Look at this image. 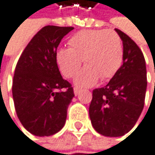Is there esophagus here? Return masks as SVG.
<instances>
[{
	"instance_id": "1",
	"label": "esophagus",
	"mask_w": 155,
	"mask_h": 155,
	"mask_svg": "<svg viewBox=\"0 0 155 155\" xmlns=\"http://www.w3.org/2000/svg\"><path fill=\"white\" fill-rule=\"evenodd\" d=\"M73 90H74V94H75V96L79 95V94H80V92H81V89H80V88H78V87H76V86L74 87Z\"/></svg>"
}]
</instances>
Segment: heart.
Here are the masks:
<instances>
[{"label": "heart", "instance_id": "obj_1", "mask_svg": "<svg viewBox=\"0 0 155 155\" xmlns=\"http://www.w3.org/2000/svg\"><path fill=\"white\" fill-rule=\"evenodd\" d=\"M70 48L57 53V62L62 74L72 78L78 73L82 62L86 66L76 78V84L90 86L112 78L124 60V46L120 35L111 29H85L69 40Z\"/></svg>", "mask_w": 155, "mask_h": 155}]
</instances>
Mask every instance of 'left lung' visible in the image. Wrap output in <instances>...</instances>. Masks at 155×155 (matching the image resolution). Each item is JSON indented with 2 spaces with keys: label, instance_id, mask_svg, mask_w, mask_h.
Returning a JSON list of instances; mask_svg holds the SVG:
<instances>
[{
  "label": "left lung",
  "instance_id": "left-lung-1",
  "mask_svg": "<svg viewBox=\"0 0 155 155\" xmlns=\"http://www.w3.org/2000/svg\"><path fill=\"white\" fill-rule=\"evenodd\" d=\"M123 41V65L107 85L93 90L89 116L97 132L121 137L136 124L144 107L147 71L140 48L126 33L115 28Z\"/></svg>",
  "mask_w": 155,
  "mask_h": 155
}]
</instances>
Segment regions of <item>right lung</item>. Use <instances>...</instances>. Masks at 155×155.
<instances>
[{"mask_svg": "<svg viewBox=\"0 0 155 155\" xmlns=\"http://www.w3.org/2000/svg\"><path fill=\"white\" fill-rule=\"evenodd\" d=\"M72 27L45 26L33 36L16 63L12 93L22 126L39 137L58 133L65 124L74 97L71 84L62 78L57 49Z\"/></svg>", "mask_w": 155, "mask_h": 155, "instance_id": "right-lung-1", "label": "right lung"}]
</instances>
